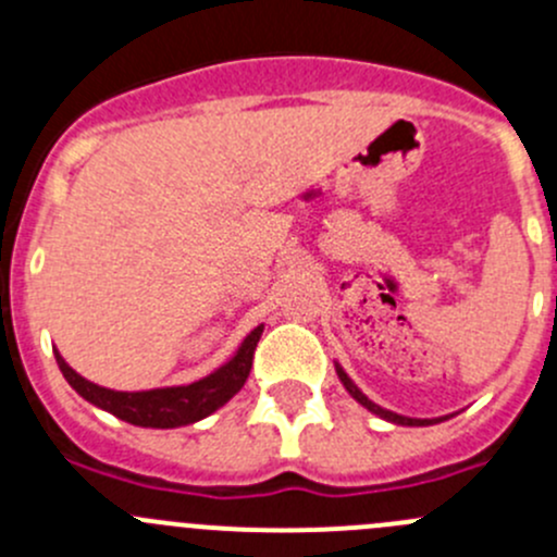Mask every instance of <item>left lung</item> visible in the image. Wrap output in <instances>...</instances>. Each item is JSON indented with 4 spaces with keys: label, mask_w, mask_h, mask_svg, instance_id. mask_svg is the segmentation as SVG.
Instances as JSON below:
<instances>
[{
    "label": "left lung",
    "mask_w": 557,
    "mask_h": 557,
    "mask_svg": "<svg viewBox=\"0 0 557 557\" xmlns=\"http://www.w3.org/2000/svg\"><path fill=\"white\" fill-rule=\"evenodd\" d=\"M336 374H339V380H342V385L347 387V393H350L352 398H356L358 404H363V407L369 409V412H374V414H380V418H385V420H391V423H398V425H429V423H434V420H414V418H404V414H396V412H387V409H383V407H377V404H372L369 401L367 396H363L361 391H358L356 385H352V380L347 377L345 372H342L339 367H336Z\"/></svg>",
    "instance_id": "obj_1"
}]
</instances>
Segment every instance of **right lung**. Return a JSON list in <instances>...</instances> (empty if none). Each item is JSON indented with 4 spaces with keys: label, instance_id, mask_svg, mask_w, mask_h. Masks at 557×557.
I'll use <instances>...</instances> for the list:
<instances>
[{
    "label": "right lung",
    "instance_id": "add662e5",
    "mask_svg": "<svg viewBox=\"0 0 557 557\" xmlns=\"http://www.w3.org/2000/svg\"><path fill=\"white\" fill-rule=\"evenodd\" d=\"M261 331L263 325L250 331V336L243 342L237 356L226 367L212 372L210 377L180 387H159V391H110V387H99L83 380L75 369L66 367V361L59 352H55V361H59V369L66 377V383L75 387L86 401L97 404V407L115 414V418L126 420L132 425H143V429H177V425L196 423V420L215 412L218 407H223L245 385L247 374L252 369V356H256Z\"/></svg>",
    "mask_w": 557,
    "mask_h": 557
}]
</instances>
